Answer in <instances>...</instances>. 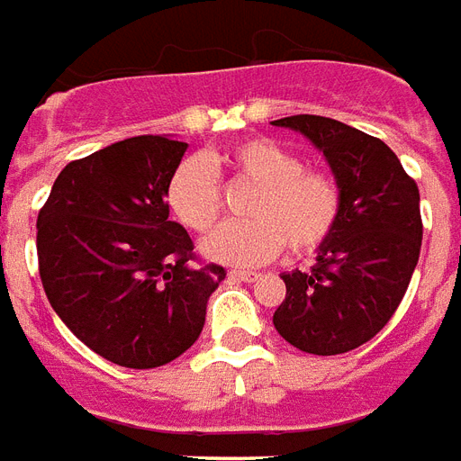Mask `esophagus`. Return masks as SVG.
Masks as SVG:
<instances>
[{
	"mask_svg": "<svg viewBox=\"0 0 461 461\" xmlns=\"http://www.w3.org/2000/svg\"><path fill=\"white\" fill-rule=\"evenodd\" d=\"M228 276H230L233 282H258L259 279L258 272H245V269H230Z\"/></svg>",
	"mask_w": 461,
	"mask_h": 461,
	"instance_id": "esophagus-1",
	"label": "esophagus"
}]
</instances>
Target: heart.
Returning a JSON list of instances; mask_svg holds the SVG:
<instances>
[{"label": "heart", "mask_w": 461, "mask_h": 461, "mask_svg": "<svg viewBox=\"0 0 461 461\" xmlns=\"http://www.w3.org/2000/svg\"><path fill=\"white\" fill-rule=\"evenodd\" d=\"M213 169H226L233 182L255 186L245 203L248 221L218 228L202 243L203 258L255 267L286 248L306 255L328 240L340 216V186L323 169L303 167L296 152L269 140L248 138L216 158H189L167 185V203L175 216L203 233L221 216V186Z\"/></svg>", "instance_id": "b5f03b06"}]
</instances>
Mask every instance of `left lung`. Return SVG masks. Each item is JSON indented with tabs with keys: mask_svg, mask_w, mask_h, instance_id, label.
I'll return each instance as SVG.
<instances>
[{
	"mask_svg": "<svg viewBox=\"0 0 461 461\" xmlns=\"http://www.w3.org/2000/svg\"><path fill=\"white\" fill-rule=\"evenodd\" d=\"M306 136L340 186V216L311 272H284L275 311L284 340L311 355H342L372 340L396 313L420 255V194L396 152L325 116L272 121Z\"/></svg>",
	"mask_w": 461,
	"mask_h": 461,
	"instance_id": "8db88e82",
	"label": "left lung"
}]
</instances>
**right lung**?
Listing matches in <instances>:
<instances>
[{
  "mask_svg": "<svg viewBox=\"0 0 461 461\" xmlns=\"http://www.w3.org/2000/svg\"><path fill=\"white\" fill-rule=\"evenodd\" d=\"M186 143L119 140L65 165L38 213V272L53 311L113 365L152 369L202 335L206 301L226 279L194 267V243L169 221L167 185Z\"/></svg>",
  "mask_w": 461,
  "mask_h": 461,
  "instance_id": "right-lung-1",
  "label": "right lung"
}]
</instances>
